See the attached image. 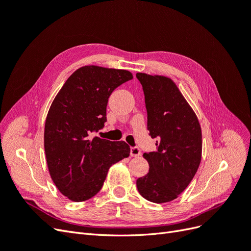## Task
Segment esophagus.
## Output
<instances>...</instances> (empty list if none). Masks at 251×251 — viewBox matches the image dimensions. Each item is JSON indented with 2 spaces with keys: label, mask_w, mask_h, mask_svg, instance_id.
<instances>
[{
  "label": "esophagus",
  "mask_w": 251,
  "mask_h": 251,
  "mask_svg": "<svg viewBox=\"0 0 251 251\" xmlns=\"http://www.w3.org/2000/svg\"><path fill=\"white\" fill-rule=\"evenodd\" d=\"M130 154H131L132 157H138V156L141 155V151H140V149L138 147H134V148L131 149Z\"/></svg>",
  "instance_id": "1"
}]
</instances>
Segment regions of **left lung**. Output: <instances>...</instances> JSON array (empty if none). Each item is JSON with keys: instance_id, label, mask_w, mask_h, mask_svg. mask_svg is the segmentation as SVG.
<instances>
[{"instance_id": "1", "label": "left lung", "mask_w": 251, "mask_h": 251, "mask_svg": "<svg viewBox=\"0 0 251 251\" xmlns=\"http://www.w3.org/2000/svg\"><path fill=\"white\" fill-rule=\"evenodd\" d=\"M148 112V130L157 150L144 153L150 170L136 181L151 202L173 201L191 183L201 162L202 132L191 105L171 78L137 73Z\"/></svg>"}]
</instances>
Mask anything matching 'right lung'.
Here are the masks:
<instances>
[{
    "mask_svg": "<svg viewBox=\"0 0 251 251\" xmlns=\"http://www.w3.org/2000/svg\"><path fill=\"white\" fill-rule=\"evenodd\" d=\"M133 78L130 71L85 66L66 80L52 101L45 124L48 170L58 191L74 202L100 191L111 165L130 155L125 141L91 137L107 121L112 92Z\"/></svg>",
    "mask_w": 251,
    "mask_h": 251,
    "instance_id": "obj_1",
    "label": "right lung"
}]
</instances>
